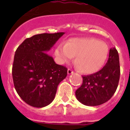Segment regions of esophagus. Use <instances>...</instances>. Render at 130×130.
Returning <instances> with one entry per match:
<instances>
[{
    "instance_id": "esophagus-1",
    "label": "esophagus",
    "mask_w": 130,
    "mask_h": 130,
    "mask_svg": "<svg viewBox=\"0 0 130 130\" xmlns=\"http://www.w3.org/2000/svg\"><path fill=\"white\" fill-rule=\"evenodd\" d=\"M73 73H74V72H73V71L71 70V69L69 68L68 70V75H71V74H73Z\"/></svg>"
}]
</instances>
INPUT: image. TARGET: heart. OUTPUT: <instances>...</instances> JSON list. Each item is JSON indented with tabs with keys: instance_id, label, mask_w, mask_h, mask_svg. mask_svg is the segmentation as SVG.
Wrapping results in <instances>:
<instances>
[{
	"instance_id": "1",
	"label": "heart",
	"mask_w": 130,
	"mask_h": 130,
	"mask_svg": "<svg viewBox=\"0 0 130 130\" xmlns=\"http://www.w3.org/2000/svg\"><path fill=\"white\" fill-rule=\"evenodd\" d=\"M108 53L107 45L92 38L71 39L65 45H59L55 51L61 64L70 62L75 57V65L86 74L99 71L105 64Z\"/></svg>"
}]
</instances>
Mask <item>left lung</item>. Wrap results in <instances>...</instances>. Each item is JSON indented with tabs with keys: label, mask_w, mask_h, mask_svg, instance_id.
Returning <instances> with one entry per match:
<instances>
[{
	"label": "left lung",
	"mask_w": 130,
	"mask_h": 130,
	"mask_svg": "<svg viewBox=\"0 0 130 130\" xmlns=\"http://www.w3.org/2000/svg\"><path fill=\"white\" fill-rule=\"evenodd\" d=\"M120 74L119 53L116 48H111L107 62L101 70L83 76L82 85L75 91L77 99L87 106L104 104L115 92Z\"/></svg>",
	"instance_id": "obj_1"
}]
</instances>
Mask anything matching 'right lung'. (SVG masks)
Listing matches in <instances>:
<instances>
[{"mask_svg":"<svg viewBox=\"0 0 130 130\" xmlns=\"http://www.w3.org/2000/svg\"><path fill=\"white\" fill-rule=\"evenodd\" d=\"M64 32L43 33L24 40L15 53L12 77L21 98L34 107H43L55 99L58 84L68 69L55 63L49 51Z\"/></svg>","mask_w":130,"mask_h":130,"instance_id":"1","label":"right lung"}]
</instances>
